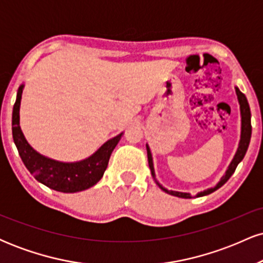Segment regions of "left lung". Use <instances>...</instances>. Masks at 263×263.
<instances>
[{"instance_id":"8db88e82","label":"left lung","mask_w":263,"mask_h":263,"mask_svg":"<svg viewBox=\"0 0 263 263\" xmlns=\"http://www.w3.org/2000/svg\"><path fill=\"white\" fill-rule=\"evenodd\" d=\"M235 91H236V95H237V101H238V105H240V115H241V135H240V142H238V147L236 149V153H235L234 158L231 159L230 164H229L228 170L225 171L224 176L220 178V180L218 183H216V185L213 186V188H208V189L203 190V192L198 193V194L195 195V197H198V198L199 197H204V195L210 194V193L215 192V190L221 188V186L224 185V184L228 182L229 179H230V177L232 176V174H234V172H235V170H236L237 164L241 161H242L243 157H245L246 152H247V148H249L250 140H251V131H252V127H251V111H250V106H249V102H247L246 96L243 95V93L241 92L240 90H238L237 86L235 87ZM146 148H147V157H148V164H149L151 173H152V177H153V179H155V182L157 183V185H158L159 188L163 190V192H165L167 194L174 195V197L184 198V199L192 198V195H190L189 193L176 192V190H168L167 188H164V186L159 184L158 180L156 179L155 167H153L152 153H151L148 144H146Z\"/></svg>"}]
</instances>
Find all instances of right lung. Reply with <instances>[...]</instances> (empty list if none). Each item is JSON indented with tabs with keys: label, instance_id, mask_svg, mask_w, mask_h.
Returning a JSON list of instances; mask_svg holds the SVG:
<instances>
[{
	"label": "right lung",
	"instance_id": "obj_1",
	"mask_svg": "<svg viewBox=\"0 0 263 263\" xmlns=\"http://www.w3.org/2000/svg\"><path fill=\"white\" fill-rule=\"evenodd\" d=\"M25 84L20 85L12 112V136L22 162L39 183L62 193H78L91 188L104 176L111 153L122 134L111 138L92 153L78 162H62L37 152L26 140L20 126V107Z\"/></svg>",
	"mask_w": 263,
	"mask_h": 263
}]
</instances>
